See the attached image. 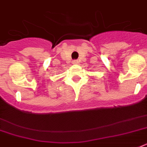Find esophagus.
<instances>
[{"label": "esophagus", "instance_id": "34e87169", "mask_svg": "<svg viewBox=\"0 0 147 147\" xmlns=\"http://www.w3.org/2000/svg\"><path fill=\"white\" fill-rule=\"evenodd\" d=\"M78 60H76V59H75V60H73V61H72V63H73L74 65H76V64H78Z\"/></svg>", "mask_w": 147, "mask_h": 147}]
</instances>
